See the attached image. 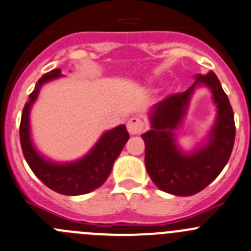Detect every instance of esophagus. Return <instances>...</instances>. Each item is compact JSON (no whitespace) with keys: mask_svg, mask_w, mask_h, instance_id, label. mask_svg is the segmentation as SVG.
<instances>
[{"mask_svg":"<svg viewBox=\"0 0 251 251\" xmlns=\"http://www.w3.org/2000/svg\"><path fill=\"white\" fill-rule=\"evenodd\" d=\"M145 128H146V123L145 120H142L141 118L132 116V118L127 121V130L131 135H138V133L142 132Z\"/></svg>","mask_w":251,"mask_h":251,"instance_id":"obj_1","label":"esophagus"}]
</instances>
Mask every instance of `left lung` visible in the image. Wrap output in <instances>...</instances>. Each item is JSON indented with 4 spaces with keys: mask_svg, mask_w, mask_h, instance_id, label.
<instances>
[{
    "mask_svg": "<svg viewBox=\"0 0 251 251\" xmlns=\"http://www.w3.org/2000/svg\"><path fill=\"white\" fill-rule=\"evenodd\" d=\"M196 81L184 93L173 94L150 111L151 130L145 141V164L158 189L172 195L191 196L200 193L220 175L229 160L235 138L234 114L221 82L212 71L196 75ZM199 85L213 93L218 116L208 140L191 152L177 145L175 131L181 126L190 99Z\"/></svg>",
    "mask_w": 251,
    "mask_h": 251,
    "instance_id": "left-lung-1",
    "label": "left lung"
}]
</instances>
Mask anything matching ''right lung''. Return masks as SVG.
I'll use <instances>...</instances> for the list:
<instances>
[{"instance_id": "add662e5", "label": "right lung", "mask_w": 251, "mask_h": 251, "mask_svg": "<svg viewBox=\"0 0 251 251\" xmlns=\"http://www.w3.org/2000/svg\"><path fill=\"white\" fill-rule=\"evenodd\" d=\"M62 77L60 69L44 75L29 96L22 113L19 137L26 163L34 174L51 190L62 195L77 196L88 194L104 184L120 155L130 135L125 125L105 131L91 151L74 162H53L44 157L34 146L30 135V109L38 99L41 87L52 79Z\"/></svg>"}]
</instances>
